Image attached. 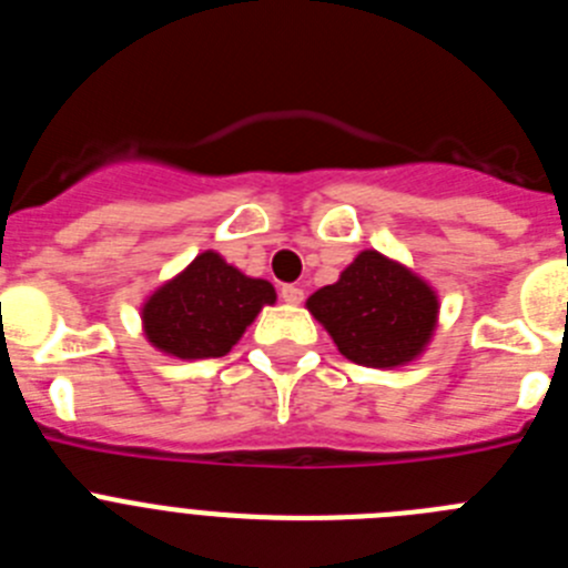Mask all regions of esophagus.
<instances>
[{"mask_svg":"<svg viewBox=\"0 0 568 568\" xmlns=\"http://www.w3.org/2000/svg\"><path fill=\"white\" fill-rule=\"evenodd\" d=\"M281 298L287 301V304H301V301H304V290L295 287V284H284V287H281Z\"/></svg>","mask_w":568,"mask_h":568,"instance_id":"1","label":"esophagus"}]
</instances>
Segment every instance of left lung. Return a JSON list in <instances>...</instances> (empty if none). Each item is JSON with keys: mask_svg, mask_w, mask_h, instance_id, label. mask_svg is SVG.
I'll return each mask as SVG.
<instances>
[{"mask_svg": "<svg viewBox=\"0 0 568 568\" xmlns=\"http://www.w3.org/2000/svg\"><path fill=\"white\" fill-rule=\"evenodd\" d=\"M438 295L424 278L378 250H364L335 284L307 298L344 358L375 369L409 364L438 324Z\"/></svg>", "mask_w": 568, "mask_h": 568, "instance_id": "8db88e82", "label": "left lung"}]
</instances>
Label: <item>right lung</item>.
<instances>
[{
	"label": "right lung",
	"mask_w": 568,
	"mask_h": 568,
	"mask_svg": "<svg viewBox=\"0 0 568 568\" xmlns=\"http://www.w3.org/2000/svg\"><path fill=\"white\" fill-rule=\"evenodd\" d=\"M264 304H275L270 281L250 278L207 250L144 301V335L173 358H222Z\"/></svg>",
	"instance_id": "right-lung-1"
}]
</instances>
